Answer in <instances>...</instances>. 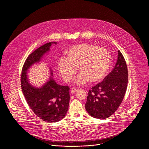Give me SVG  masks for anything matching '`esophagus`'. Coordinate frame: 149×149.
I'll return each instance as SVG.
<instances>
[{"label":"esophagus","instance_id":"esophagus-1","mask_svg":"<svg viewBox=\"0 0 149 149\" xmlns=\"http://www.w3.org/2000/svg\"><path fill=\"white\" fill-rule=\"evenodd\" d=\"M77 91V88H72V89H71V93H75Z\"/></svg>","mask_w":149,"mask_h":149}]
</instances>
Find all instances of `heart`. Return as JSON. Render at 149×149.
Listing matches in <instances>:
<instances>
[{
	"instance_id": "heart-1",
	"label": "heart",
	"mask_w": 149,
	"mask_h": 149,
	"mask_svg": "<svg viewBox=\"0 0 149 149\" xmlns=\"http://www.w3.org/2000/svg\"><path fill=\"white\" fill-rule=\"evenodd\" d=\"M110 52L94 44H81L68 49L66 58H61L58 62V70L67 82L73 78L77 67L81 73L77 77L75 83L81 85L90 81L98 83L108 75L111 67Z\"/></svg>"
}]
</instances>
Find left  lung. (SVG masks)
I'll use <instances>...</instances> for the list:
<instances>
[{
  "label": "left lung",
  "instance_id": "1",
  "mask_svg": "<svg viewBox=\"0 0 149 149\" xmlns=\"http://www.w3.org/2000/svg\"><path fill=\"white\" fill-rule=\"evenodd\" d=\"M128 70L120 51L116 65L103 81L89 90L85 107L93 117L104 119L110 117L119 107L127 90Z\"/></svg>",
  "mask_w": 149,
  "mask_h": 149
}]
</instances>
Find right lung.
Instances as JSON below:
<instances>
[{
  "instance_id": "add662e5",
  "label": "right lung",
  "mask_w": 149,
  "mask_h": 149,
  "mask_svg": "<svg viewBox=\"0 0 149 149\" xmlns=\"http://www.w3.org/2000/svg\"><path fill=\"white\" fill-rule=\"evenodd\" d=\"M53 44L56 45L57 42H49L29 55L20 78L22 90L30 108L39 118L48 123L58 122L65 116L70 98V87L56 84L53 79L52 70L51 75L44 85L40 87H33L29 81L27 72L33 64L40 62Z\"/></svg>"
}]
</instances>
